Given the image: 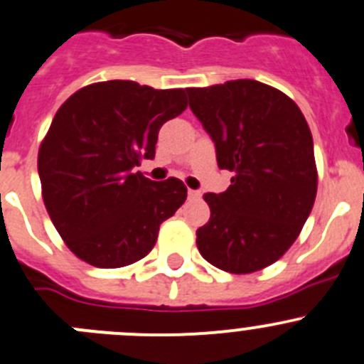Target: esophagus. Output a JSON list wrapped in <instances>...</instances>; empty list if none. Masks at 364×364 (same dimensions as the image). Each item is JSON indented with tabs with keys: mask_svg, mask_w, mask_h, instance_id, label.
I'll return each mask as SVG.
<instances>
[{
	"mask_svg": "<svg viewBox=\"0 0 364 364\" xmlns=\"http://www.w3.org/2000/svg\"><path fill=\"white\" fill-rule=\"evenodd\" d=\"M188 195H189V198H193V200H198L200 196H202V193H200V191H195V189H189V191H188Z\"/></svg>",
	"mask_w": 364,
	"mask_h": 364,
	"instance_id": "esophagus-1",
	"label": "esophagus"
}]
</instances>
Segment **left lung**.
<instances>
[{
    "label": "left lung",
    "instance_id": "left-lung-1",
    "mask_svg": "<svg viewBox=\"0 0 364 364\" xmlns=\"http://www.w3.org/2000/svg\"><path fill=\"white\" fill-rule=\"evenodd\" d=\"M188 95L214 141L218 166L234 173L227 191L203 195L210 218L196 230V247L223 272L266 268L295 243L316 198L309 124L289 96L257 80L191 87Z\"/></svg>",
    "mask_w": 364,
    "mask_h": 364
}]
</instances>
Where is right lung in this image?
Masks as SVG:
<instances>
[{
	"label": "right lung",
	"instance_id": "right-lung-1",
	"mask_svg": "<svg viewBox=\"0 0 364 364\" xmlns=\"http://www.w3.org/2000/svg\"><path fill=\"white\" fill-rule=\"evenodd\" d=\"M188 107L184 89L98 82L69 96L41 143L43 200L69 250L96 268H121L154 248L162 221L188 198L178 178L141 171L159 130Z\"/></svg>",
	"mask_w": 364,
	"mask_h": 364
}]
</instances>
